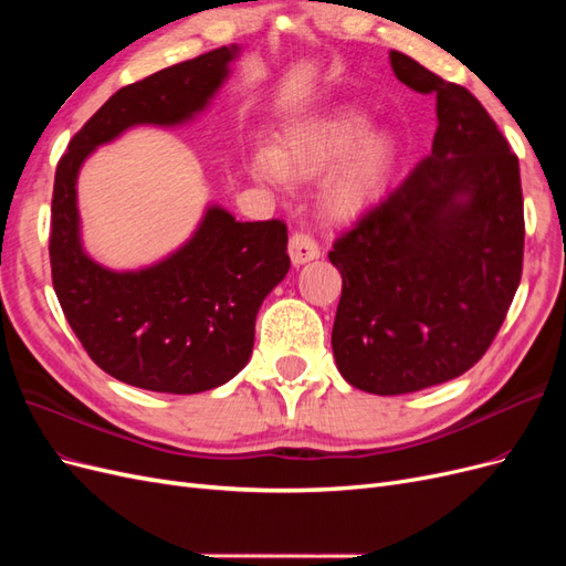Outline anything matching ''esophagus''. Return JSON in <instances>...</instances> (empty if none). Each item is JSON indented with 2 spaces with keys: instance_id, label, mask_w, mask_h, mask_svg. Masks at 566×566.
Here are the masks:
<instances>
[{
  "instance_id": "obj_1",
  "label": "esophagus",
  "mask_w": 566,
  "mask_h": 566,
  "mask_svg": "<svg viewBox=\"0 0 566 566\" xmlns=\"http://www.w3.org/2000/svg\"><path fill=\"white\" fill-rule=\"evenodd\" d=\"M287 252H290V260H293L295 266H302V264L318 260L321 256L316 241L306 233H293V238H290V243H287Z\"/></svg>"
}]
</instances>
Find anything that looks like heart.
Here are the masks:
<instances>
[{
	"instance_id": "heart-1",
	"label": "heart",
	"mask_w": 566,
	"mask_h": 566,
	"mask_svg": "<svg viewBox=\"0 0 566 566\" xmlns=\"http://www.w3.org/2000/svg\"><path fill=\"white\" fill-rule=\"evenodd\" d=\"M399 160L397 139L370 129V117L352 106L306 113L283 125L279 144L252 150L248 169L266 184L304 181L321 172L318 198L337 219L366 212L378 202Z\"/></svg>"
}]
</instances>
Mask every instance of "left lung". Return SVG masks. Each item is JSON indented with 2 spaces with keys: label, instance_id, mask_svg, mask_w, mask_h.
<instances>
[{
  "label": "left lung",
  "instance_id": "1",
  "mask_svg": "<svg viewBox=\"0 0 566 566\" xmlns=\"http://www.w3.org/2000/svg\"><path fill=\"white\" fill-rule=\"evenodd\" d=\"M389 63L437 98L432 153L328 252L342 273L337 370L380 397L470 370L505 321L524 254L520 160L491 115L401 51Z\"/></svg>",
  "mask_w": 566,
  "mask_h": 566
}]
</instances>
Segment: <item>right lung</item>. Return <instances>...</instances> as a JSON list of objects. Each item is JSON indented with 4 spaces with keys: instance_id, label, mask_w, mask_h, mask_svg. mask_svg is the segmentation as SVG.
I'll return each mask as SVG.
<instances>
[{
    "instance_id": "1",
    "label": "right lung",
    "mask_w": 566,
    "mask_h": 566,
    "mask_svg": "<svg viewBox=\"0 0 566 566\" xmlns=\"http://www.w3.org/2000/svg\"><path fill=\"white\" fill-rule=\"evenodd\" d=\"M241 46H221L115 92L59 160L51 200V279L92 361L132 387L198 394L245 368L254 321L290 269L283 221H235L210 202L177 250L142 269H108L84 250L77 177L132 127H181L208 111Z\"/></svg>"
}]
</instances>
